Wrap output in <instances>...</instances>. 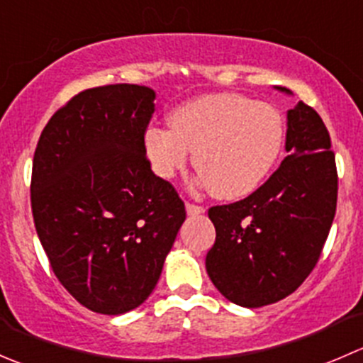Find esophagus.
<instances>
[{"instance_id": "34e87169", "label": "esophagus", "mask_w": 363, "mask_h": 363, "mask_svg": "<svg viewBox=\"0 0 363 363\" xmlns=\"http://www.w3.org/2000/svg\"><path fill=\"white\" fill-rule=\"evenodd\" d=\"M186 212H188V216H200V214H203L205 208L202 207V205L186 203Z\"/></svg>"}]
</instances>
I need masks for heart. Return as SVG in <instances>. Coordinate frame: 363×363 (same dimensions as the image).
I'll return each instance as SVG.
<instances>
[{
	"instance_id": "b5f03b06",
	"label": "heart",
	"mask_w": 363,
	"mask_h": 363,
	"mask_svg": "<svg viewBox=\"0 0 363 363\" xmlns=\"http://www.w3.org/2000/svg\"><path fill=\"white\" fill-rule=\"evenodd\" d=\"M170 128L149 126L144 144L155 174L175 177L189 151L200 172L196 184L218 199L255 193L276 167L286 138L283 113L235 93L203 94L168 116Z\"/></svg>"
}]
</instances>
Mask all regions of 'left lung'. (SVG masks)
Masks as SVG:
<instances>
[{
	"mask_svg": "<svg viewBox=\"0 0 363 363\" xmlns=\"http://www.w3.org/2000/svg\"><path fill=\"white\" fill-rule=\"evenodd\" d=\"M330 147L321 117L298 101L286 112L288 156L272 177L240 202L208 208L216 242L205 269L230 302L250 309L279 302L314 269L337 205Z\"/></svg>",
	"mask_w": 363,
	"mask_h": 363,
	"instance_id": "8db88e82",
	"label": "left lung"
}]
</instances>
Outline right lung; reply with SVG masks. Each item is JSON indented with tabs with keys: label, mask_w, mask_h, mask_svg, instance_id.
Here are the masks:
<instances>
[{
	"label": "right lung",
	"mask_w": 363,
	"mask_h": 363,
	"mask_svg": "<svg viewBox=\"0 0 363 363\" xmlns=\"http://www.w3.org/2000/svg\"><path fill=\"white\" fill-rule=\"evenodd\" d=\"M155 100L137 84L86 89L50 117L36 145V233L61 284L94 313L117 316L147 300L186 219L145 156Z\"/></svg>",
	"instance_id": "add662e5"
}]
</instances>
